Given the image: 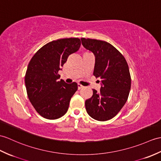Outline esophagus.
Returning <instances> with one entry per match:
<instances>
[{
	"mask_svg": "<svg viewBox=\"0 0 161 161\" xmlns=\"http://www.w3.org/2000/svg\"><path fill=\"white\" fill-rule=\"evenodd\" d=\"M77 88H78V89L80 90V89H81L82 88H84V86H81V84H77Z\"/></svg>",
	"mask_w": 161,
	"mask_h": 161,
	"instance_id": "obj_1",
	"label": "esophagus"
}]
</instances>
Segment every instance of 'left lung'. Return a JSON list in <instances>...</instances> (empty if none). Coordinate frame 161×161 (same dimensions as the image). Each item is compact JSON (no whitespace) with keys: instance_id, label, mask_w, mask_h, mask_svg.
Here are the masks:
<instances>
[{"instance_id":"1","label":"left lung","mask_w":161,"mask_h":161,"mask_svg":"<svg viewBox=\"0 0 161 161\" xmlns=\"http://www.w3.org/2000/svg\"><path fill=\"white\" fill-rule=\"evenodd\" d=\"M81 40L84 47L95 55L93 75L101 82L99 92L93 89L92 97L86 100V109L95 120H110L121 110L128 97L131 77L128 63L110 43L84 38Z\"/></svg>"}]
</instances>
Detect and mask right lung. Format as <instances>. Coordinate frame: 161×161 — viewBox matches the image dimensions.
Listing matches in <instances>:
<instances>
[{"mask_svg":"<svg viewBox=\"0 0 161 161\" xmlns=\"http://www.w3.org/2000/svg\"><path fill=\"white\" fill-rule=\"evenodd\" d=\"M80 45L77 38L53 40L40 48L30 60L25 78L26 89L30 102L44 118L57 119L68 110L77 84L59 81L58 71Z\"/></svg>","mask_w":161,"mask_h":161,"instance_id":"add662e5","label":"right lung"}]
</instances>
